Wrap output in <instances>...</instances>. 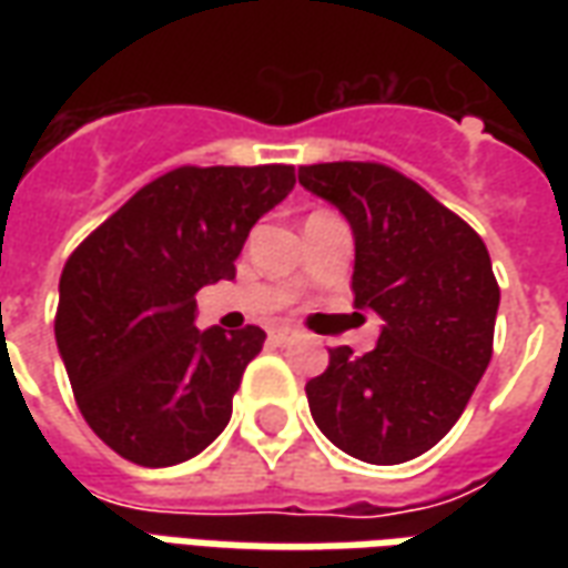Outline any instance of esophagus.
<instances>
[{
    "instance_id": "34e87169",
    "label": "esophagus",
    "mask_w": 568,
    "mask_h": 568,
    "mask_svg": "<svg viewBox=\"0 0 568 568\" xmlns=\"http://www.w3.org/2000/svg\"><path fill=\"white\" fill-rule=\"evenodd\" d=\"M297 332H292V328H271V344L283 346L288 344V341H295Z\"/></svg>"
}]
</instances>
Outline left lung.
<instances>
[{
  "mask_svg": "<svg viewBox=\"0 0 568 568\" xmlns=\"http://www.w3.org/2000/svg\"><path fill=\"white\" fill-rule=\"evenodd\" d=\"M301 185L353 227L356 307L383 320L365 356L328 349L307 383L322 435L362 463L398 465L432 450L463 417L493 358L499 283L484 240L393 166L313 163Z\"/></svg>",
  "mask_w": 568,
  "mask_h": 568,
  "instance_id": "left-lung-1",
  "label": "left lung"
}]
</instances>
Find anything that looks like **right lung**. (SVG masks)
Segmentation results:
<instances>
[{
  "instance_id": "1",
  "label": "right lung",
  "mask_w": 568,
  "mask_h": 568,
  "mask_svg": "<svg viewBox=\"0 0 568 568\" xmlns=\"http://www.w3.org/2000/svg\"><path fill=\"white\" fill-rule=\"evenodd\" d=\"M295 187V166H179L109 215L60 273L57 349L81 417L130 463L166 468L231 419L258 325H194L203 285L234 280L252 224Z\"/></svg>"
}]
</instances>
